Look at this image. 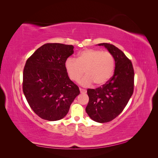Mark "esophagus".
I'll use <instances>...</instances> for the list:
<instances>
[{"label":"esophagus","instance_id":"1","mask_svg":"<svg viewBox=\"0 0 158 158\" xmlns=\"http://www.w3.org/2000/svg\"><path fill=\"white\" fill-rule=\"evenodd\" d=\"M79 89H80V93H82V94H85V93H86V90H85V89H83V88H80Z\"/></svg>","mask_w":158,"mask_h":158}]
</instances>
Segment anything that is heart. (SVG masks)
Returning <instances> with one entry per match:
<instances>
[{
    "mask_svg": "<svg viewBox=\"0 0 158 158\" xmlns=\"http://www.w3.org/2000/svg\"><path fill=\"white\" fill-rule=\"evenodd\" d=\"M114 59L109 51L99 49H86L80 52L77 59L68 58L65 69L69 78L78 82L84 74L81 84L89 86L93 82L96 85L106 84L111 77L114 69Z\"/></svg>",
    "mask_w": 158,
    "mask_h": 158,
    "instance_id": "obj_1",
    "label": "heart"
}]
</instances>
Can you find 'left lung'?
Wrapping results in <instances>:
<instances>
[{
  "mask_svg": "<svg viewBox=\"0 0 158 158\" xmlns=\"http://www.w3.org/2000/svg\"><path fill=\"white\" fill-rule=\"evenodd\" d=\"M113 55L115 67L109 80L95 89H88L89 102L85 111L98 123H107L116 118L127 105L134 91L135 72L132 62L124 52L114 45L103 43Z\"/></svg>",
  "mask_w": 158,
  "mask_h": 158,
  "instance_id": "obj_1",
  "label": "left lung"
}]
</instances>
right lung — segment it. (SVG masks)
I'll return each mask as SVG.
<instances>
[{
	"label": "right lung",
	"mask_w": 158,
	"mask_h": 158,
	"mask_svg": "<svg viewBox=\"0 0 158 158\" xmlns=\"http://www.w3.org/2000/svg\"><path fill=\"white\" fill-rule=\"evenodd\" d=\"M74 46L46 44L27 59L23 72V92L40 118L54 121L64 117L80 89L69 77L65 62Z\"/></svg>",
	"instance_id": "add662e5"
}]
</instances>
